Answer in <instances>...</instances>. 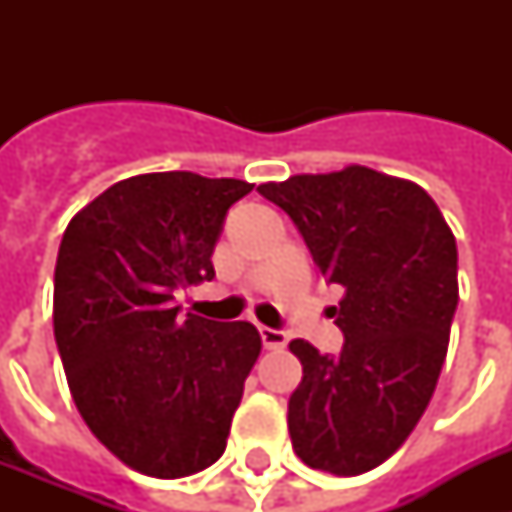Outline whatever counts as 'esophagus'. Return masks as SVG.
<instances>
[{
    "label": "esophagus",
    "instance_id": "34e87169",
    "mask_svg": "<svg viewBox=\"0 0 512 512\" xmlns=\"http://www.w3.org/2000/svg\"><path fill=\"white\" fill-rule=\"evenodd\" d=\"M260 337H263V345L265 350H281L287 348L289 337L279 329H271V327H260Z\"/></svg>",
    "mask_w": 512,
    "mask_h": 512
}]
</instances>
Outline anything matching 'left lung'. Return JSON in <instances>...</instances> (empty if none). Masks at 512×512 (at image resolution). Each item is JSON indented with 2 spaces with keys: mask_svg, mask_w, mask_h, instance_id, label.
<instances>
[{
  "mask_svg": "<svg viewBox=\"0 0 512 512\" xmlns=\"http://www.w3.org/2000/svg\"><path fill=\"white\" fill-rule=\"evenodd\" d=\"M257 191L292 217L329 284H340L337 356L292 340L303 380L289 396L292 449L308 468L358 476L404 444L428 409L460 300L457 241L412 180L350 164Z\"/></svg>",
  "mask_w": 512,
  "mask_h": 512,
  "instance_id": "left-lung-1",
  "label": "left lung"
}]
</instances>
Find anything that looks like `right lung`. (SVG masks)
I'll return each mask as SVG.
<instances>
[{"label": "right lung", "mask_w": 512, "mask_h": 512, "mask_svg": "<svg viewBox=\"0 0 512 512\" xmlns=\"http://www.w3.org/2000/svg\"><path fill=\"white\" fill-rule=\"evenodd\" d=\"M252 183L196 172L119 180L71 217L52 324L74 404L127 468L183 478L220 460L260 356L249 321L177 316V287L215 279L225 212Z\"/></svg>", "instance_id": "add662e5"}]
</instances>
